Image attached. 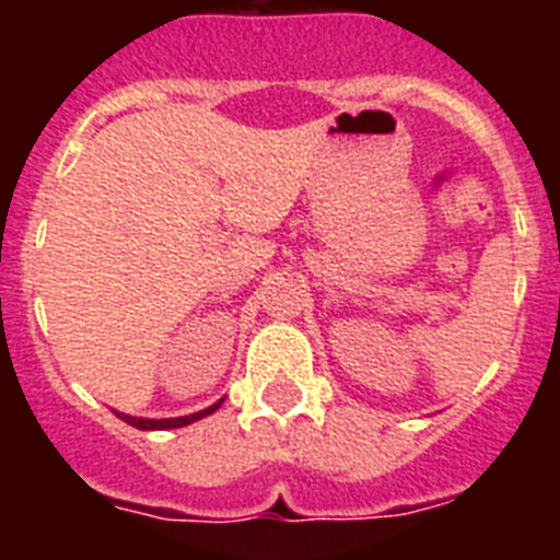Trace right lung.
Returning a JSON list of instances; mask_svg holds the SVG:
<instances>
[{"label":"right lung","mask_w":560,"mask_h":560,"mask_svg":"<svg viewBox=\"0 0 560 560\" xmlns=\"http://www.w3.org/2000/svg\"><path fill=\"white\" fill-rule=\"evenodd\" d=\"M224 404V398L219 400V404H212V407L201 409V412H192V415H185V418H162V420H153V418H133V415H126V412H117V418L126 420L128 427L133 429H142V432H153V429H179V427H187V423H192V420H201L207 418V415H212L215 409Z\"/></svg>","instance_id":"1"}]
</instances>
